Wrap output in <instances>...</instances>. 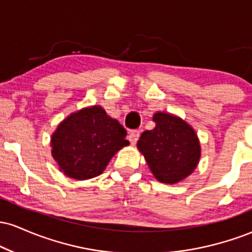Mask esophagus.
I'll use <instances>...</instances> for the list:
<instances>
[{
  "label": "esophagus",
  "mask_w": 252,
  "mask_h": 252,
  "mask_svg": "<svg viewBox=\"0 0 252 252\" xmlns=\"http://www.w3.org/2000/svg\"><path fill=\"white\" fill-rule=\"evenodd\" d=\"M140 135H141L140 130H132V131H130L129 132V136H128L130 143L135 144L136 142H137V140H138V138H140Z\"/></svg>",
  "instance_id": "obj_1"
}]
</instances>
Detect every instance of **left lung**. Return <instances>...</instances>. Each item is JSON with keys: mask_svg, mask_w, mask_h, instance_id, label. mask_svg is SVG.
<instances>
[{"mask_svg": "<svg viewBox=\"0 0 252 252\" xmlns=\"http://www.w3.org/2000/svg\"><path fill=\"white\" fill-rule=\"evenodd\" d=\"M155 128L142 132L137 148L156 180L178 184L193 173L201 149L194 129L180 117L166 112L153 116Z\"/></svg>", "mask_w": 252, "mask_h": 252, "instance_id": "8db88e82", "label": "left lung"}]
</instances>
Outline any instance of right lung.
Masks as SVG:
<instances>
[{
	"label": "right lung",
	"mask_w": 252,
	"mask_h": 252,
	"mask_svg": "<svg viewBox=\"0 0 252 252\" xmlns=\"http://www.w3.org/2000/svg\"><path fill=\"white\" fill-rule=\"evenodd\" d=\"M126 130L94 105L73 112L51 137L52 156L66 176L88 180L102 174L120 149L128 146Z\"/></svg>",
	"instance_id": "obj_1"
}]
</instances>
